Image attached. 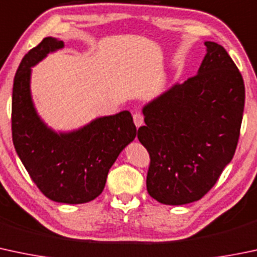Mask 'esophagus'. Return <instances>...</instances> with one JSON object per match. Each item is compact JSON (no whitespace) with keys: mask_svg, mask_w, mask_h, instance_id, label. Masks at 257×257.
<instances>
[{"mask_svg":"<svg viewBox=\"0 0 257 257\" xmlns=\"http://www.w3.org/2000/svg\"><path fill=\"white\" fill-rule=\"evenodd\" d=\"M133 119H134V124H136L137 128H139V126H142L143 124H144V117H143V114L140 112L134 113Z\"/></svg>","mask_w":257,"mask_h":257,"instance_id":"obj_1","label":"esophagus"}]
</instances>
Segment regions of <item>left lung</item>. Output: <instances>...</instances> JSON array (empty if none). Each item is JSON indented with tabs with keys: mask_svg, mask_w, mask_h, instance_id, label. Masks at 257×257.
I'll return each instance as SVG.
<instances>
[{
	"mask_svg": "<svg viewBox=\"0 0 257 257\" xmlns=\"http://www.w3.org/2000/svg\"><path fill=\"white\" fill-rule=\"evenodd\" d=\"M198 72L143 108L138 139L150 155L148 192L169 206L198 201L233 159L245 103L241 74L229 54L204 42Z\"/></svg>",
	"mask_w": 257,
	"mask_h": 257,
	"instance_id": "obj_1",
	"label": "left lung"
}]
</instances>
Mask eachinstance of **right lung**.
<instances>
[{
  "instance_id": "add662e5",
  "label": "right lung",
  "mask_w": 257,
  "mask_h": 257,
  "mask_svg": "<svg viewBox=\"0 0 257 257\" xmlns=\"http://www.w3.org/2000/svg\"><path fill=\"white\" fill-rule=\"evenodd\" d=\"M63 48V40L48 37L22 59L13 81L12 139L44 196L59 203H87L102 193L108 171L134 140L137 128L128 110L96 118L67 133H56L40 119L31 93L32 67Z\"/></svg>"
}]
</instances>
